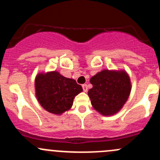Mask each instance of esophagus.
Wrapping results in <instances>:
<instances>
[{
  "instance_id": "esophagus-1",
  "label": "esophagus",
  "mask_w": 160,
  "mask_h": 160,
  "mask_svg": "<svg viewBox=\"0 0 160 160\" xmlns=\"http://www.w3.org/2000/svg\"><path fill=\"white\" fill-rule=\"evenodd\" d=\"M82 88H83V91L84 92H87L88 91V85L87 84H83L82 85Z\"/></svg>"
}]
</instances>
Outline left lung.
Masks as SVG:
<instances>
[{"instance_id":"left-lung-1","label":"left lung","mask_w":160,"mask_h":160,"mask_svg":"<svg viewBox=\"0 0 160 160\" xmlns=\"http://www.w3.org/2000/svg\"><path fill=\"white\" fill-rule=\"evenodd\" d=\"M88 91L92 106L103 116L117 114L128 101L132 83L124 70H103L90 78Z\"/></svg>"}]
</instances>
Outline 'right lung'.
I'll return each mask as SVG.
<instances>
[{
    "instance_id": "obj_1",
    "label": "right lung",
    "mask_w": 160,
    "mask_h": 160,
    "mask_svg": "<svg viewBox=\"0 0 160 160\" xmlns=\"http://www.w3.org/2000/svg\"><path fill=\"white\" fill-rule=\"evenodd\" d=\"M35 90L40 105L56 115L70 110L75 97L83 91L75 80L67 78L56 70L38 72L35 79Z\"/></svg>"
}]
</instances>
